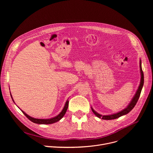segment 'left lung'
Instances as JSON below:
<instances>
[{"label": "left lung", "instance_id": "1", "mask_svg": "<svg viewBox=\"0 0 153 153\" xmlns=\"http://www.w3.org/2000/svg\"><path fill=\"white\" fill-rule=\"evenodd\" d=\"M140 75H141V79H140V85L138 87V89L134 95V96L133 97V98L132 99L131 101L129 103V105L127 106L126 108H125V109L120 112H118L117 113L113 114H111V115H106V116H102L100 114H99L98 113H97L96 111H95L94 110V109L91 107V110L93 111V112L94 113V114L99 118H101L103 120H112V119H115L117 118H119L120 116H122L123 115H125L126 114H128V113H129L131 111L133 108L135 106L136 104L137 103L138 99L140 97V93H141V91L142 89L143 88V83H144V76H143V73L142 69V65H141V60H140Z\"/></svg>", "mask_w": 153, "mask_h": 153}]
</instances>
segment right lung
Listing matches in <instances>:
<instances>
[{
  "label": "right lung",
  "mask_w": 153,
  "mask_h": 153,
  "mask_svg": "<svg viewBox=\"0 0 153 153\" xmlns=\"http://www.w3.org/2000/svg\"><path fill=\"white\" fill-rule=\"evenodd\" d=\"M11 94V97L13 99V101L14 102V101L13 100V99L12 97V96H11V94ZM68 103H69V101L67 100L66 103H65V106L63 108L62 111L56 116H55L54 117H53V118H50V119H36V118H34V117H32L30 116H28L27 114H26L24 111H23L22 110H20L22 111V112L24 115L30 120H31V122H33V123H38V124H51V123H54L55 122H57L58 121H59L63 117V116L65 115V113L67 112V110L68 109Z\"/></svg>",
  "instance_id": "add662e5"
}]
</instances>
